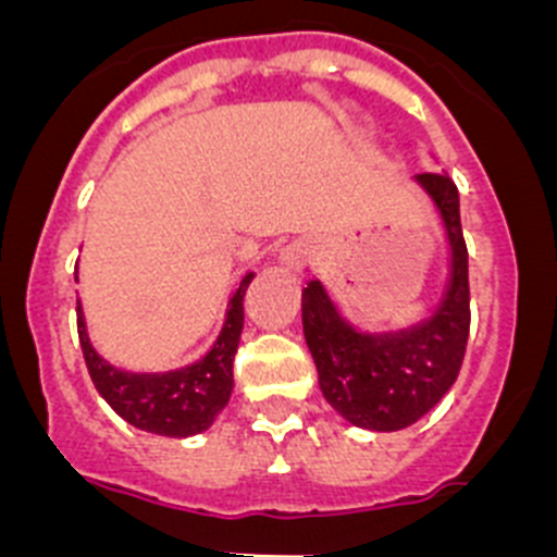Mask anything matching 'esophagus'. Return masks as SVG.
<instances>
[{"label":"esophagus","instance_id":"esophagus-1","mask_svg":"<svg viewBox=\"0 0 557 557\" xmlns=\"http://www.w3.org/2000/svg\"><path fill=\"white\" fill-rule=\"evenodd\" d=\"M282 262L287 264L289 270H301L309 264V245L304 243H289L287 248L282 250Z\"/></svg>","mask_w":557,"mask_h":557}]
</instances>
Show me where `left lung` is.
<instances>
[{"label":"left lung","mask_w":557,"mask_h":557,"mask_svg":"<svg viewBox=\"0 0 557 557\" xmlns=\"http://www.w3.org/2000/svg\"><path fill=\"white\" fill-rule=\"evenodd\" d=\"M418 184L435 200L451 248L449 284L430 321L405 332L366 334L339 318L321 282H309L301 298L304 337L323 396L362 430L396 432L426 416L455 385L469 343V250L457 186L444 172H424Z\"/></svg>","instance_id":"obj_1"}]
</instances>
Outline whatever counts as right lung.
Masks as SVG:
<instances>
[{"mask_svg": "<svg viewBox=\"0 0 557 557\" xmlns=\"http://www.w3.org/2000/svg\"><path fill=\"white\" fill-rule=\"evenodd\" d=\"M250 278L253 273L245 275L231 298L225 326L214 348L195 366L170 373H127L108 366L88 343L86 323L77 304V334H81L83 357H86L88 376L95 382L97 393L127 424L152 432V435L186 437L209 430L218 412L228 405L231 387H234V354L243 334V301Z\"/></svg>", "mask_w": 557, "mask_h": 557, "instance_id": "add662e5", "label": "right lung"}]
</instances>
